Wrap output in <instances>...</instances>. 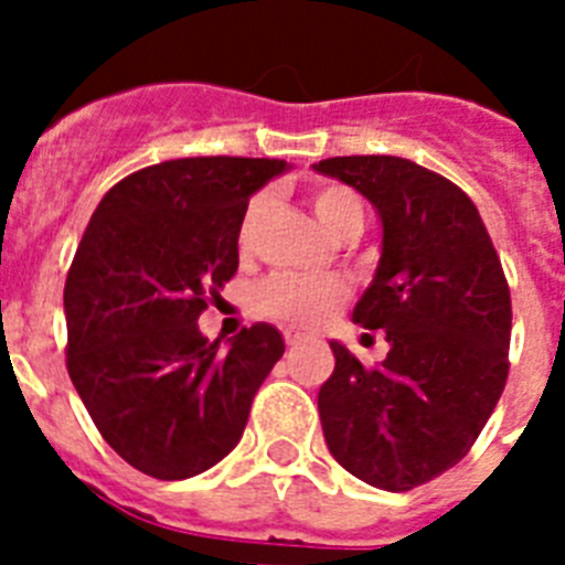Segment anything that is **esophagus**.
Returning a JSON list of instances; mask_svg holds the SVG:
<instances>
[{
  "mask_svg": "<svg viewBox=\"0 0 565 565\" xmlns=\"http://www.w3.org/2000/svg\"><path fill=\"white\" fill-rule=\"evenodd\" d=\"M302 342H306V337H302V333L286 331V344H288V348H291V351H294V348H299V344H302Z\"/></svg>",
  "mask_w": 565,
  "mask_h": 565,
  "instance_id": "34e87169",
  "label": "esophagus"
}]
</instances>
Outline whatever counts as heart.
<instances>
[{"mask_svg": "<svg viewBox=\"0 0 565 565\" xmlns=\"http://www.w3.org/2000/svg\"><path fill=\"white\" fill-rule=\"evenodd\" d=\"M266 201H254L248 206L243 226H239V246H248L254 237ZM311 209L319 226L331 237L344 232H362V203L356 194L344 186H322L313 192ZM344 286L328 277H308V274H274L254 294V306L263 317L291 328H317L326 322L344 299Z\"/></svg>", "mask_w": 565, "mask_h": 565, "instance_id": "obj_1", "label": "heart"}]
</instances>
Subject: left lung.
I'll return each instance as SVG.
<instances>
[{
  "instance_id": "1",
  "label": "left lung",
  "mask_w": 565,
  "mask_h": 565,
  "mask_svg": "<svg viewBox=\"0 0 565 565\" xmlns=\"http://www.w3.org/2000/svg\"><path fill=\"white\" fill-rule=\"evenodd\" d=\"M376 209L382 243L353 322L391 351L364 367L331 339L319 387L331 456L387 492L427 483L476 444L507 384L512 302L476 203L441 174L396 154L313 163Z\"/></svg>"
}]
</instances>
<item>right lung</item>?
<instances>
[{
  "mask_svg": "<svg viewBox=\"0 0 565 565\" xmlns=\"http://www.w3.org/2000/svg\"><path fill=\"white\" fill-rule=\"evenodd\" d=\"M277 158H178L115 183L64 286L67 373L104 441L161 481L201 476L246 430L254 393L286 353L254 322L221 344L198 328L237 271L248 198Z\"/></svg>",
  "mask_w": 565,
  "mask_h": 565,
  "instance_id": "add662e5",
  "label": "right lung"
}]
</instances>
